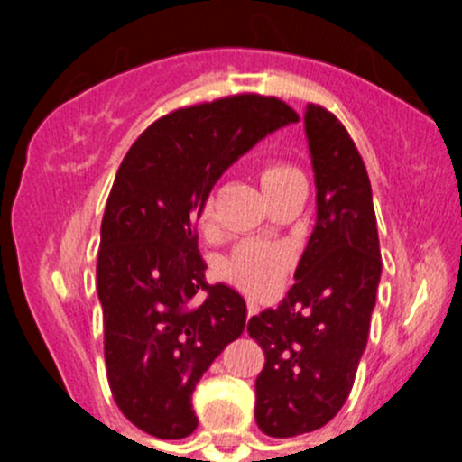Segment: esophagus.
I'll return each instance as SVG.
<instances>
[{"label":"esophagus","instance_id":"esophagus-1","mask_svg":"<svg viewBox=\"0 0 462 462\" xmlns=\"http://www.w3.org/2000/svg\"><path fill=\"white\" fill-rule=\"evenodd\" d=\"M257 313H259L257 304H254V301H250V300H248V315H257Z\"/></svg>","mask_w":462,"mask_h":462}]
</instances>
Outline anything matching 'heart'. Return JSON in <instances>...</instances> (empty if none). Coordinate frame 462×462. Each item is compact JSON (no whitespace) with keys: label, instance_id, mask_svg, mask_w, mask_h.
Masks as SVG:
<instances>
[{"label":"heart","instance_id":"obj_1","mask_svg":"<svg viewBox=\"0 0 462 462\" xmlns=\"http://www.w3.org/2000/svg\"><path fill=\"white\" fill-rule=\"evenodd\" d=\"M257 179L265 197H270L291 180L301 179V174L295 167L282 161H265L259 165ZM209 223H212V205L205 203L199 214V226L205 230L209 227ZM288 268H291V254L283 248L263 244V241H245V244L236 245L232 257L226 261L223 274L250 295L265 297L282 286Z\"/></svg>","mask_w":462,"mask_h":462}]
</instances>
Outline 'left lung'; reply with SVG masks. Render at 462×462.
Masks as SVG:
<instances>
[{"instance_id": "8db88e82", "label": "left lung", "mask_w": 462, "mask_h": 462, "mask_svg": "<svg viewBox=\"0 0 462 462\" xmlns=\"http://www.w3.org/2000/svg\"><path fill=\"white\" fill-rule=\"evenodd\" d=\"M304 125L318 221L288 295L248 321L250 337L265 353L254 418L273 438L319 430L344 407L382 273L371 180L356 143L319 105L306 106Z\"/></svg>"}]
</instances>
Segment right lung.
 I'll return each mask as SVG.
<instances>
[{
	"instance_id": "right-lung-1",
	"label": "right lung",
	"mask_w": 462,
	"mask_h": 462,
	"mask_svg": "<svg viewBox=\"0 0 462 462\" xmlns=\"http://www.w3.org/2000/svg\"><path fill=\"white\" fill-rule=\"evenodd\" d=\"M297 120L279 97L239 93L162 116L120 162L102 217L97 297L111 395L149 436L197 430V382L245 326L244 297L205 282L199 214L236 158Z\"/></svg>"
}]
</instances>
